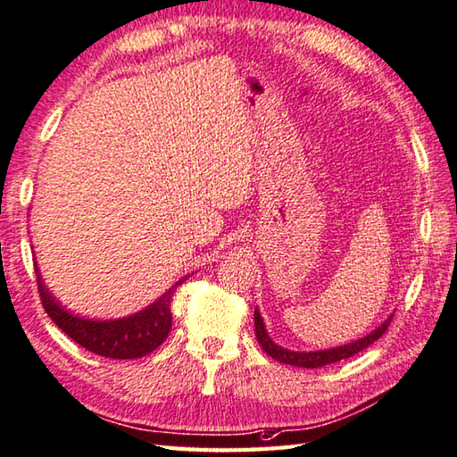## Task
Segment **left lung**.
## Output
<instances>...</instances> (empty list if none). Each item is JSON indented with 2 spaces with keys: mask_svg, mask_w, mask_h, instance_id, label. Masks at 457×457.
I'll use <instances>...</instances> for the list:
<instances>
[{
  "mask_svg": "<svg viewBox=\"0 0 457 457\" xmlns=\"http://www.w3.org/2000/svg\"><path fill=\"white\" fill-rule=\"evenodd\" d=\"M390 320H392V314L386 318L380 326H376L372 332H368L366 336H362V338H358V340L342 344V346H334V348H326V350L296 352V350L282 348L280 344H277L270 338L261 312H258V308H254V332H256L258 344H261L266 354L274 360H278L280 364H290L296 368H322V366L340 362V360H346L350 356L358 354V352L366 350L370 344H374L378 338H380V336L386 332V328H388Z\"/></svg>",
  "mask_w": 457,
  "mask_h": 457,
  "instance_id": "obj_1",
  "label": "left lung"
}]
</instances>
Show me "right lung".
<instances>
[{
  "instance_id": "add662e5",
  "label": "right lung",
  "mask_w": 457,
  "mask_h": 457,
  "mask_svg": "<svg viewBox=\"0 0 457 457\" xmlns=\"http://www.w3.org/2000/svg\"><path fill=\"white\" fill-rule=\"evenodd\" d=\"M36 272L41 304L46 308L51 320L55 322V326H59L69 338L75 340L85 350L115 360L143 358L165 342L170 332V326H173L170 300H173L177 287H180L188 278L183 277L177 280L173 287L167 292H162L154 303L141 308L139 312L123 318H113V320H91V318L71 314L59 304L51 296L46 282H43L39 269H36Z\"/></svg>"
}]
</instances>
